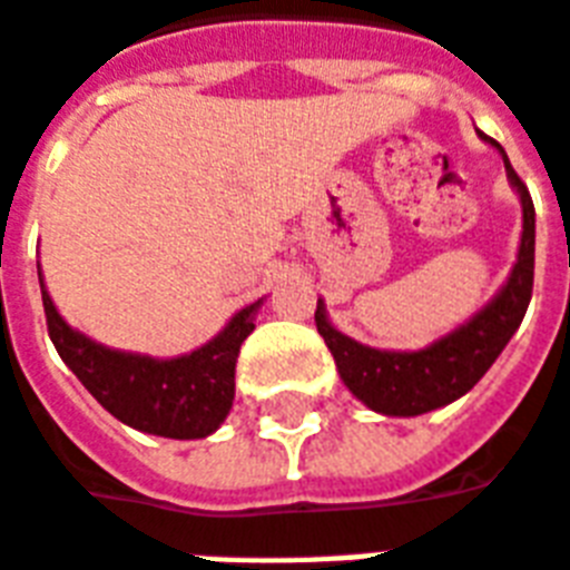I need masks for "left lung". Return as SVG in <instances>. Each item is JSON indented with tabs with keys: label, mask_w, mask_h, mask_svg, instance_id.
Returning a JSON list of instances; mask_svg holds the SVG:
<instances>
[{
	"label": "left lung",
	"mask_w": 570,
	"mask_h": 570,
	"mask_svg": "<svg viewBox=\"0 0 570 570\" xmlns=\"http://www.w3.org/2000/svg\"><path fill=\"white\" fill-rule=\"evenodd\" d=\"M499 153L504 156L502 147ZM504 170L523 200L520 255H517L511 279L499 291V297L487 303L460 331L448 333L444 340L432 342L430 348L423 351H379L333 331L318 301L315 324L331 348L342 382L348 384V391L361 402H366L372 412L414 417V414L432 412V409H442L448 402L460 400L463 393H469L481 382L483 372L493 366L495 357L502 354L508 340L520 327L529 301H532L534 282V204L525 183L511 168L508 156H504Z\"/></svg>",
	"instance_id": "8db88e82"
}]
</instances>
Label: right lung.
<instances>
[{
  "label": "right lung",
  "mask_w": 570,
  "mask_h": 570,
  "mask_svg": "<svg viewBox=\"0 0 570 570\" xmlns=\"http://www.w3.org/2000/svg\"><path fill=\"white\" fill-rule=\"evenodd\" d=\"M47 333L59 357L80 384L96 396L117 421L165 439H204L228 417L234 402V366L243 340L255 331L252 303L228 321V327L186 357L156 361L126 354L87 340L68 327L41 282Z\"/></svg>",
  "instance_id": "right-lung-1"
}]
</instances>
